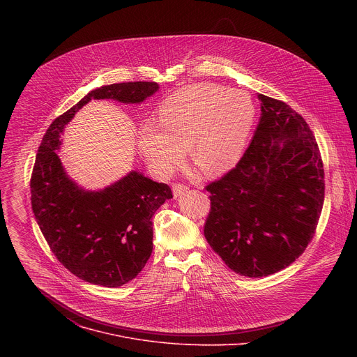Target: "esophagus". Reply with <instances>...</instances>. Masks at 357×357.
I'll return each mask as SVG.
<instances>
[{
  "label": "esophagus",
  "mask_w": 357,
  "mask_h": 357,
  "mask_svg": "<svg viewBox=\"0 0 357 357\" xmlns=\"http://www.w3.org/2000/svg\"><path fill=\"white\" fill-rule=\"evenodd\" d=\"M187 191H188L187 185H184V184H173V195H174V198L181 197Z\"/></svg>",
  "instance_id": "obj_1"
}]
</instances>
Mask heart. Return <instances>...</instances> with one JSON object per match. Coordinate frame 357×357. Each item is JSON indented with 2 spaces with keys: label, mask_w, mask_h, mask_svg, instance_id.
<instances>
[{
  "label": "heart",
  "mask_w": 357,
  "mask_h": 357,
  "mask_svg": "<svg viewBox=\"0 0 357 357\" xmlns=\"http://www.w3.org/2000/svg\"><path fill=\"white\" fill-rule=\"evenodd\" d=\"M255 115V102L243 92L215 84L190 85L162 102L160 126L143 123L139 147L162 177L174 173L190 146L204 176H221L241 159Z\"/></svg>",
  "instance_id": "heart-1"
}]
</instances>
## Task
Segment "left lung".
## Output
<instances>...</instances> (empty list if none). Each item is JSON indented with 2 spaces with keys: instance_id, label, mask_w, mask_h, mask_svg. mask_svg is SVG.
Instances as JSON below:
<instances>
[{
  "instance_id": "left-lung-1",
  "label": "left lung",
  "mask_w": 357,
  "mask_h": 357,
  "mask_svg": "<svg viewBox=\"0 0 357 357\" xmlns=\"http://www.w3.org/2000/svg\"><path fill=\"white\" fill-rule=\"evenodd\" d=\"M261 116L238 165L206 187L204 238L234 272L276 273L313 238L324 202L320 151L305 119L286 102L258 95Z\"/></svg>"
}]
</instances>
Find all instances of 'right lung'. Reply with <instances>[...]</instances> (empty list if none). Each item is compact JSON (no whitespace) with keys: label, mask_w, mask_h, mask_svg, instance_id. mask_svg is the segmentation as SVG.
<instances>
[{"label":"right lung","mask_w":357,"mask_h":357,"mask_svg":"<svg viewBox=\"0 0 357 357\" xmlns=\"http://www.w3.org/2000/svg\"><path fill=\"white\" fill-rule=\"evenodd\" d=\"M158 89L156 82H123L91 91L52 122L38 149L33 213L56 258L92 284L119 287L142 272L153 253V215L173 195L167 184L136 170L99 191L82 188L61 165L60 135L91 100L140 104Z\"/></svg>","instance_id":"add662e5"}]
</instances>
